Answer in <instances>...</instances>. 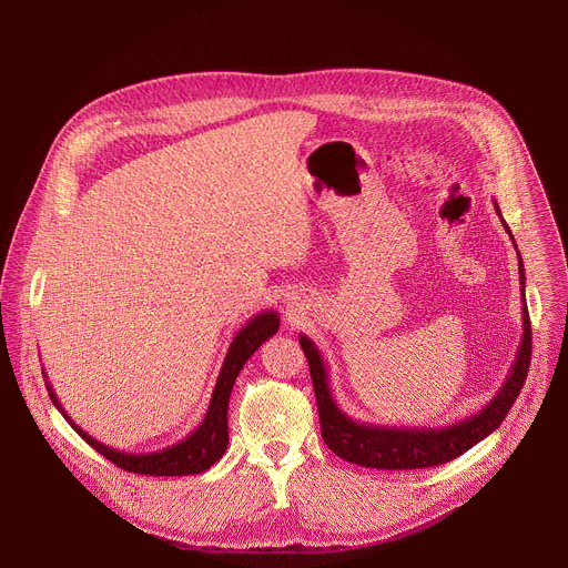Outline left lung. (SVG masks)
I'll list each match as a JSON object with an SVG mask.
<instances>
[{
    "label": "left lung",
    "instance_id": "8db88e82",
    "mask_svg": "<svg viewBox=\"0 0 568 568\" xmlns=\"http://www.w3.org/2000/svg\"><path fill=\"white\" fill-rule=\"evenodd\" d=\"M495 209L501 217V211L495 202ZM504 222V220H501ZM506 231L510 233L508 224L504 222ZM513 237V233H510ZM515 240V237H513ZM517 250V245H515ZM519 283H521V316H524V337L519 344V351L515 355V362L510 366L508 377L504 379L499 393L485 404L480 412L474 416L454 423L449 427L440 429H416V427H382V425H368L353 420L346 416L339 404L333 397L328 368L323 362L316 344L298 335V344L307 357L314 395H316V409L321 420V436L339 458L362 465V467H375V469H420V467H434L443 465L447 460H454L456 456L471 449L483 438H488L508 416L510 407L515 404L526 375L530 366V316L526 307V274L519 256Z\"/></svg>",
    "mask_w": 568,
    "mask_h": 568
}]
</instances>
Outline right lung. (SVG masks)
I'll use <instances>...</instances> for the list:
<instances>
[{"label":"right lung","instance_id":"obj_1","mask_svg":"<svg viewBox=\"0 0 568 568\" xmlns=\"http://www.w3.org/2000/svg\"><path fill=\"white\" fill-rule=\"evenodd\" d=\"M278 314L274 310L261 312L256 316H252L247 321L245 328H240L237 335L233 337L229 353L224 357V364L220 368L215 388L211 393V402L209 409L204 414V420L200 423V427L195 432H191L184 440L164 447L159 452H148V454H125L119 449H112L108 445H103L101 440L92 438L88 432L80 429L62 409V404L58 402L55 390L51 388L49 382L47 390L51 402L55 404V409L62 414V418L75 429V434L80 438H85L88 445H92L99 454H103L108 460H112L114 465L123 467L125 471H134V474H148V476H186V474H200L206 471L213 463H217L222 458V454L226 452L229 445V420H226V412H229V397L235 384L237 373L245 366V362L272 337L278 333ZM44 379L47 373L42 371Z\"/></svg>","mask_w":568,"mask_h":568}]
</instances>
